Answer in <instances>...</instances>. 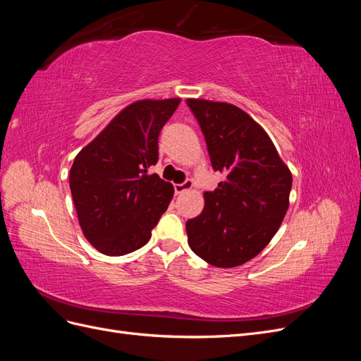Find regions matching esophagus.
<instances>
[{
  "mask_svg": "<svg viewBox=\"0 0 361 361\" xmlns=\"http://www.w3.org/2000/svg\"><path fill=\"white\" fill-rule=\"evenodd\" d=\"M192 185H194V183H192L191 179L185 180L183 183H176V185H174V192H176V194H182V192H185V191L191 190Z\"/></svg>",
  "mask_w": 361,
  "mask_h": 361,
  "instance_id": "esophagus-1",
  "label": "esophagus"
}]
</instances>
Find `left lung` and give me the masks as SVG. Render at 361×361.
<instances>
[{
	"mask_svg": "<svg viewBox=\"0 0 361 361\" xmlns=\"http://www.w3.org/2000/svg\"><path fill=\"white\" fill-rule=\"evenodd\" d=\"M206 140L214 170L226 180L203 194L204 207L187 221L191 250L216 268L256 257L289 207L292 173L255 118L227 102L187 99Z\"/></svg>",
	"mask_w": 361,
	"mask_h": 361,
	"instance_id": "8db88e82",
	"label": "left lung"
}]
</instances>
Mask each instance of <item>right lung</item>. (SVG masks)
Instances as JSON below:
<instances>
[{"mask_svg": "<svg viewBox=\"0 0 361 361\" xmlns=\"http://www.w3.org/2000/svg\"><path fill=\"white\" fill-rule=\"evenodd\" d=\"M179 97L129 104L90 141L71 167L69 185L81 231L97 251L123 256L147 244L174 188L147 170L158 137Z\"/></svg>", "mask_w": 361, "mask_h": 361, "instance_id": "1", "label": "right lung"}]
</instances>
